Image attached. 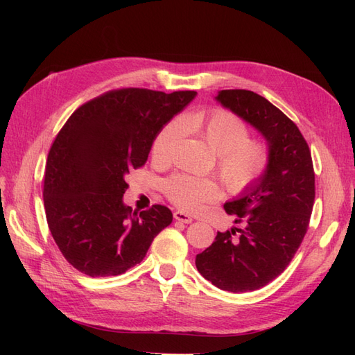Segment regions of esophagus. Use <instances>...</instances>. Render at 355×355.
I'll list each match as a JSON object with an SVG mask.
<instances>
[{
	"instance_id": "esophagus-1",
	"label": "esophagus",
	"mask_w": 355,
	"mask_h": 355,
	"mask_svg": "<svg viewBox=\"0 0 355 355\" xmlns=\"http://www.w3.org/2000/svg\"><path fill=\"white\" fill-rule=\"evenodd\" d=\"M173 218H175L176 220L182 222V223H191V222H192V216H191V214H188V213H185V211H182V210L175 211V213H173Z\"/></svg>"
}]
</instances>
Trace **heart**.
<instances>
[{
  "instance_id": "b5f03b06",
  "label": "heart",
  "mask_w": 355,
  "mask_h": 355,
  "mask_svg": "<svg viewBox=\"0 0 355 355\" xmlns=\"http://www.w3.org/2000/svg\"><path fill=\"white\" fill-rule=\"evenodd\" d=\"M185 128L197 133L214 153L219 176L234 194L250 189L266 173L270 148L262 141L249 139L245 123L227 110L197 111L175 118L159 128L151 145V155L158 163L170 159ZM168 200L184 210H196L202 202L219 197V187L209 178L175 175L166 180Z\"/></svg>"
}]
</instances>
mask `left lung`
I'll use <instances>...</instances> for the list:
<instances>
[{"instance_id": "left-lung-1", "label": "left lung", "mask_w": 355, "mask_h": 355, "mask_svg": "<svg viewBox=\"0 0 355 355\" xmlns=\"http://www.w3.org/2000/svg\"><path fill=\"white\" fill-rule=\"evenodd\" d=\"M216 101L265 137L271 159L254 187L225 202L243 228L218 232L196 265L222 290L253 292L286 270L305 237L315 198L313 158L297 125L262 96L220 90Z\"/></svg>"}]
</instances>
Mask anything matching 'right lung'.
Listing matches in <instances>:
<instances>
[{"label":"right lung","mask_w":355,"mask_h":355,"mask_svg":"<svg viewBox=\"0 0 355 355\" xmlns=\"http://www.w3.org/2000/svg\"><path fill=\"white\" fill-rule=\"evenodd\" d=\"M196 94L111 90L81 105L62 127L49 151L42 197L53 239L75 270L124 274L173 220L161 204L141 213L125 206V175L146 163L159 128Z\"/></svg>","instance_id":"right-lung-1"}]
</instances>
